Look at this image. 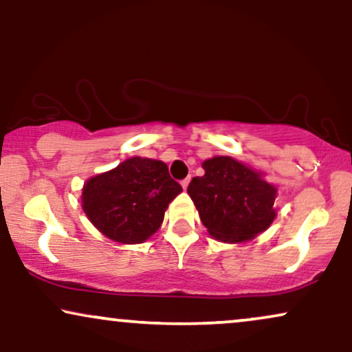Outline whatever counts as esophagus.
I'll return each mask as SVG.
<instances>
[{"label": "esophagus", "instance_id": "1", "mask_svg": "<svg viewBox=\"0 0 352 352\" xmlns=\"http://www.w3.org/2000/svg\"><path fill=\"white\" fill-rule=\"evenodd\" d=\"M180 184H182V186H184V190H186V186H188V184H190V179H188V177H186V179L182 180Z\"/></svg>", "mask_w": 352, "mask_h": 352}]
</instances>
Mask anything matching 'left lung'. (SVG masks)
<instances>
[{
    "label": "left lung",
    "instance_id": "8db88e82",
    "mask_svg": "<svg viewBox=\"0 0 352 352\" xmlns=\"http://www.w3.org/2000/svg\"><path fill=\"white\" fill-rule=\"evenodd\" d=\"M203 168L186 191L212 237L242 242L270 228L276 216L273 185L228 155L208 159Z\"/></svg>",
    "mask_w": 352,
    "mask_h": 352
}]
</instances>
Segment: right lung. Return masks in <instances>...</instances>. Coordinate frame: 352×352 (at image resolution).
<instances>
[{"label": "right lung", "instance_id": "1", "mask_svg": "<svg viewBox=\"0 0 352 352\" xmlns=\"http://www.w3.org/2000/svg\"><path fill=\"white\" fill-rule=\"evenodd\" d=\"M180 191L166 164L131 157L86 182L82 209L109 239L141 243L161 228L168 203Z\"/></svg>", "mask_w": 352, "mask_h": 352}]
</instances>
